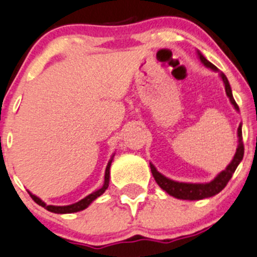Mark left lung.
I'll return each mask as SVG.
<instances>
[{"instance_id": "1", "label": "left lung", "mask_w": 257, "mask_h": 257, "mask_svg": "<svg viewBox=\"0 0 257 257\" xmlns=\"http://www.w3.org/2000/svg\"><path fill=\"white\" fill-rule=\"evenodd\" d=\"M199 56V60L202 61V64L204 66H207L208 69L214 70V71H218L217 67L214 66L210 61H208L203 55H202L199 51H197ZM220 79L223 80L224 86H225V92L226 96L230 99L231 104H233L234 108L239 112V106L236 104L235 99H234L233 93H231L230 85H229V81L226 79L225 75L223 72H219ZM237 138H239V144H237L236 153L234 155L231 163L226 166L225 170L220 172L219 175H217V177H214V180H212L210 182L207 183H187V182H177V181L170 180L166 176H164L163 174L156 170V167L154 166L153 164L150 163V169L151 174H153L154 178H155L156 183L160 186L161 188L170 194V196L175 197V198L178 199H190V201H198V199H204L209 198V197L215 196L223 190L226 186V183L229 182L233 174L235 172L237 165L240 164V161L242 160V156H244V144H242V133H241V123H240L239 128H237Z\"/></svg>"}]
</instances>
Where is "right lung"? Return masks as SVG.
<instances>
[{
  "instance_id": "1",
  "label": "right lung",
  "mask_w": 257,
  "mask_h": 257,
  "mask_svg": "<svg viewBox=\"0 0 257 257\" xmlns=\"http://www.w3.org/2000/svg\"><path fill=\"white\" fill-rule=\"evenodd\" d=\"M114 156V155H113ZM113 156L112 159L109 160V163H108L107 167H106V174H104V182H103V186H102L99 190L94 191L91 194H88V196H86L85 198L81 199V201L76 202V203L74 204H70V206H48V204H45L44 202L42 201L40 198H38L37 196H34V194H32L31 192L28 191L29 196L32 197V199H33L34 202H36L37 204H39V206L44 207L45 209L49 210V212H53V213H58V214H66V213H76V212H80V210H83L86 209L88 206H90L91 203L94 201L96 198H98L101 194L104 193V191L107 190L108 186H109V169H110V164H112V160H113Z\"/></svg>"
}]
</instances>
